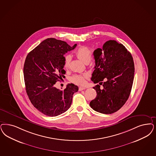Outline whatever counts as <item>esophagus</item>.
Listing matches in <instances>:
<instances>
[{"mask_svg": "<svg viewBox=\"0 0 156 156\" xmlns=\"http://www.w3.org/2000/svg\"><path fill=\"white\" fill-rule=\"evenodd\" d=\"M85 89H86V87H79V91H82Z\"/></svg>", "mask_w": 156, "mask_h": 156, "instance_id": "1", "label": "esophagus"}]
</instances>
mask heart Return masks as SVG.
Returning a JSON list of instances; mask_svg holds the SVG:
<instances>
[{"mask_svg": "<svg viewBox=\"0 0 156 156\" xmlns=\"http://www.w3.org/2000/svg\"><path fill=\"white\" fill-rule=\"evenodd\" d=\"M75 54L77 57L81 59L85 63H88L91 60L93 51L91 49L85 46H82L77 49L75 52ZM71 59V58L70 55L65 56L64 59V67L65 69H68L69 67ZM88 78L89 75L87 74H77L73 75L71 78V81L76 85H83L86 83V79Z\"/></svg>", "mask_w": 156, "mask_h": 156, "instance_id": "obj_1", "label": "heart"}]
</instances>
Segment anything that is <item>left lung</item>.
Segmentation results:
<instances>
[{"label":"left lung","mask_w":156,"mask_h":156,"mask_svg":"<svg viewBox=\"0 0 156 156\" xmlns=\"http://www.w3.org/2000/svg\"><path fill=\"white\" fill-rule=\"evenodd\" d=\"M94 70L91 80L97 85L93 89L97 96L90 102L93 109L111 114L118 111L130 94L134 76V63L131 54L123 44L115 40L104 43L102 48L94 52Z\"/></svg>","instance_id":"1"}]
</instances>
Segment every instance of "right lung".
<instances>
[{"mask_svg": "<svg viewBox=\"0 0 156 156\" xmlns=\"http://www.w3.org/2000/svg\"><path fill=\"white\" fill-rule=\"evenodd\" d=\"M54 38L44 40L27 54L23 67L26 91L38 110L49 116H56L70 107L73 96L78 87L69 83L63 90L55 85L66 73L64 55L75 48Z\"/></svg>", "mask_w": 156, "mask_h": 156, "instance_id": "right-lung-1", "label": "right lung"}]
</instances>
